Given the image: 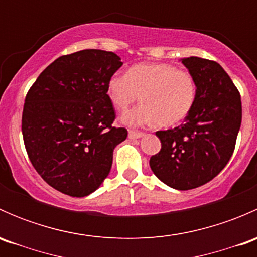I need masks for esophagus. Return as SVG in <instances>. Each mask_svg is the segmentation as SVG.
Returning a JSON list of instances; mask_svg holds the SVG:
<instances>
[{"mask_svg":"<svg viewBox=\"0 0 257 257\" xmlns=\"http://www.w3.org/2000/svg\"><path fill=\"white\" fill-rule=\"evenodd\" d=\"M144 136V133L142 132H136V131H129L128 133V138L129 139H139Z\"/></svg>","mask_w":257,"mask_h":257,"instance_id":"obj_1","label":"esophagus"}]
</instances>
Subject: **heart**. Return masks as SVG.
<instances>
[{
    "mask_svg": "<svg viewBox=\"0 0 257 257\" xmlns=\"http://www.w3.org/2000/svg\"><path fill=\"white\" fill-rule=\"evenodd\" d=\"M113 107L125 112L141 100L142 105L121 116L125 125L159 124L175 126L193 109L196 100V83L190 73L168 63H139L132 66L125 76L114 74L107 85Z\"/></svg>",
    "mask_w": 257,
    "mask_h": 257,
    "instance_id": "1",
    "label": "heart"
}]
</instances>
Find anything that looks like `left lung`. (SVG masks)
<instances>
[{
    "label": "left lung",
    "mask_w": 257,
    "mask_h": 257,
    "mask_svg": "<svg viewBox=\"0 0 257 257\" xmlns=\"http://www.w3.org/2000/svg\"><path fill=\"white\" fill-rule=\"evenodd\" d=\"M196 83V100L181 125L157 132L162 149L149 160L159 180L190 190L212 180L231 158L242 109L240 93L219 63L200 57L181 59Z\"/></svg>",
    "instance_id": "8db88e82"
}]
</instances>
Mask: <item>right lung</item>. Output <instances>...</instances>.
Instances as JSON below:
<instances>
[{
	"label": "right lung",
	"instance_id": "1",
	"mask_svg": "<svg viewBox=\"0 0 257 257\" xmlns=\"http://www.w3.org/2000/svg\"><path fill=\"white\" fill-rule=\"evenodd\" d=\"M123 62L113 52L83 49L57 58L28 90L22 134L36 172L56 190L82 198L108 177L113 150L125 128L112 126L115 113L107 85Z\"/></svg>",
	"mask_w": 257,
	"mask_h": 257
}]
</instances>
